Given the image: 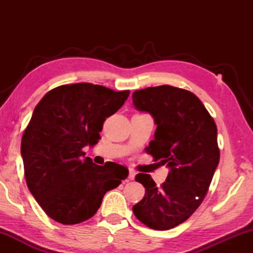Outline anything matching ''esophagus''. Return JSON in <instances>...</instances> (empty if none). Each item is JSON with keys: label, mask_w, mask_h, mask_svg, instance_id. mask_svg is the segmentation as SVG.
Here are the masks:
<instances>
[{"label": "esophagus", "mask_w": 253, "mask_h": 253, "mask_svg": "<svg viewBox=\"0 0 253 253\" xmlns=\"http://www.w3.org/2000/svg\"><path fill=\"white\" fill-rule=\"evenodd\" d=\"M135 175H136V173L134 172V170H129V175H128V178L131 179V181H132V179L135 178Z\"/></svg>", "instance_id": "obj_1"}]
</instances>
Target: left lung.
Masks as SVG:
<instances>
[{
    "label": "left lung",
    "instance_id": "left-lung-1",
    "mask_svg": "<svg viewBox=\"0 0 253 253\" xmlns=\"http://www.w3.org/2000/svg\"><path fill=\"white\" fill-rule=\"evenodd\" d=\"M132 104L151 114L157 126L145 151L169 169L160 187L151 175H136L145 196L132 212L148 228L173 229L195 212L208 193L220 161L216 125L194 93L172 85L136 90Z\"/></svg>",
    "mask_w": 253,
    "mask_h": 253
}]
</instances>
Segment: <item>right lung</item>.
I'll list each match as a JSON object with an SVG mask.
<instances>
[{
  "instance_id": "1",
  "label": "right lung",
  "mask_w": 253,
  "mask_h": 253,
  "mask_svg": "<svg viewBox=\"0 0 253 253\" xmlns=\"http://www.w3.org/2000/svg\"><path fill=\"white\" fill-rule=\"evenodd\" d=\"M129 90L88 83L63 84L37 105L21 142L24 175L46 215L78 224L95 215L107 192L128 176L117 163L96 165L83 148L93 146L107 117L125 104Z\"/></svg>"
}]
</instances>
